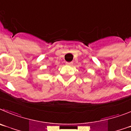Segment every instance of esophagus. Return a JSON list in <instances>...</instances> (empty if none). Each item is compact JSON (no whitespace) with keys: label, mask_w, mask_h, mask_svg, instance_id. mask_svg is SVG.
I'll return each mask as SVG.
<instances>
[{"label":"esophagus","mask_w":131,"mask_h":131,"mask_svg":"<svg viewBox=\"0 0 131 131\" xmlns=\"http://www.w3.org/2000/svg\"><path fill=\"white\" fill-rule=\"evenodd\" d=\"M66 64L68 66H70L72 64V62H67V63H66Z\"/></svg>","instance_id":"esophagus-1"}]
</instances>
